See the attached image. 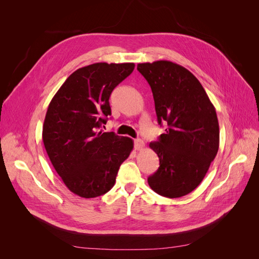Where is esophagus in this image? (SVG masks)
<instances>
[{
	"mask_svg": "<svg viewBox=\"0 0 259 259\" xmlns=\"http://www.w3.org/2000/svg\"><path fill=\"white\" fill-rule=\"evenodd\" d=\"M145 147V143L143 140H135L134 141V149L135 150H142V149Z\"/></svg>",
	"mask_w": 259,
	"mask_h": 259,
	"instance_id": "34e87169",
	"label": "esophagus"
}]
</instances>
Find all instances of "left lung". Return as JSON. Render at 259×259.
I'll return each mask as SVG.
<instances>
[{
  "instance_id": "1",
  "label": "left lung",
  "mask_w": 259,
  "mask_h": 259,
  "mask_svg": "<svg viewBox=\"0 0 259 259\" xmlns=\"http://www.w3.org/2000/svg\"><path fill=\"white\" fill-rule=\"evenodd\" d=\"M151 87L158 124L168 129L149 147L159 168L148 178L157 194L178 198L192 192L205 178L220 147L216 111L199 80L170 61L138 64Z\"/></svg>"
}]
</instances>
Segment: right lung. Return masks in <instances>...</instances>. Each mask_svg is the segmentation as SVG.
Returning <instances> with one entry per match:
<instances>
[{"mask_svg": "<svg viewBox=\"0 0 259 259\" xmlns=\"http://www.w3.org/2000/svg\"><path fill=\"white\" fill-rule=\"evenodd\" d=\"M133 63H95L68 76L54 94L43 125V142L53 168L70 191L92 198L107 193L133 141L103 132L113 89L130 75Z\"/></svg>", "mask_w": 259, "mask_h": 259, "instance_id": "1", "label": "right lung"}]
</instances>
